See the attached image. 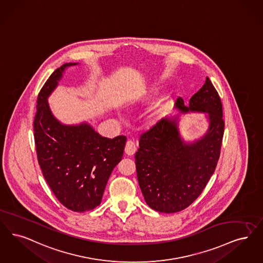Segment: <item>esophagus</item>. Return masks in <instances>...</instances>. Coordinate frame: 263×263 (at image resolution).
I'll use <instances>...</instances> for the list:
<instances>
[{
	"instance_id": "34e87169",
	"label": "esophagus",
	"mask_w": 263,
	"mask_h": 263,
	"mask_svg": "<svg viewBox=\"0 0 263 263\" xmlns=\"http://www.w3.org/2000/svg\"><path fill=\"white\" fill-rule=\"evenodd\" d=\"M137 147L135 143L131 140L127 141L126 146H125V154L128 156H133L136 152Z\"/></svg>"
}]
</instances>
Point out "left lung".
I'll return each mask as SVG.
<instances>
[{"mask_svg":"<svg viewBox=\"0 0 263 263\" xmlns=\"http://www.w3.org/2000/svg\"><path fill=\"white\" fill-rule=\"evenodd\" d=\"M177 114L164 116L140 137L135 155L137 177L147 205L159 212L185 210L213 174L224 132L220 98L210 78L185 105L178 98ZM203 113L208 127L199 138L185 140L179 131L182 115Z\"/></svg>","mask_w":263,"mask_h":263,"instance_id":"left-lung-1","label":"left lung"}]
</instances>
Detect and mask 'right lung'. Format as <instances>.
<instances>
[{
  "instance_id": "obj_1",
  "label": "right lung",
  "mask_w": 263,
  "mask_h": 263,
  "mask_svg": "<svg viewBox=\"0 0 263 263\" xmlns=\"http://www.w3.org/2000/svg\"><path fill=\"white\" fill-rule=\"evenodd\" d=\"M55 69L37 100L34 139L38 162L53 195L75 212L94 210L101 201L107 180L123 157L126 137L101 136L89 122L64 124L53 116L48 99L68 67Z\"/></svg>"
}]
</instances>
